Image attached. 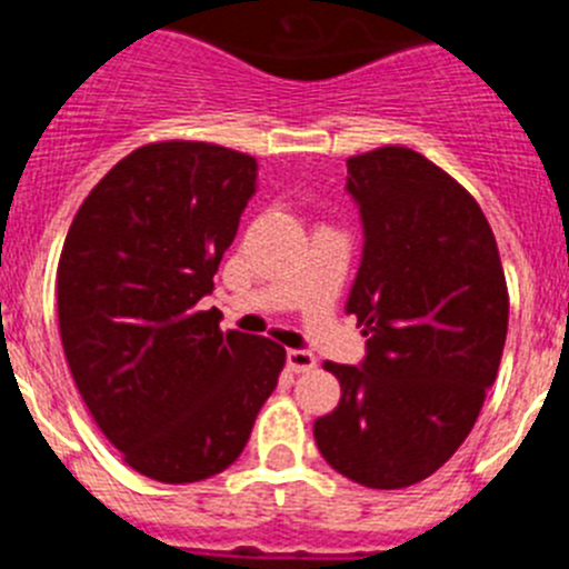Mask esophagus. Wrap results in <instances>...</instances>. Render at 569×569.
I'll return each mask as SVG.
<instances>
[{
    "mask_svg": "<svg viewBox=\"0 0 569 569\" xmlns=\"http://www.w3.org/2000/svg\"><path fill=\"white\" fill-rule=\"evenodd\" d=\"M286 366H289V371H295V373L315 371V368H317V357L311 355V351L289 348V351H286Z\"/></svg>",
    "mask_w": 569,
    "mask_h": 569,
    "instance_id": "esophagus-1",
    "label": "esophagus"
}]
</instances>
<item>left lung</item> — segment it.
<instances>
[{
    "mask_svg": "<svg viewBox=\"0 0 569 569\" xmlns=\"http://www.w3.org/2000/svg\"><path fill=\"white\" fill-rule=\"evenodd\" d=\"M366 247L346 311L362 366L326 362L340 402L315 422L322 459L373 490L442 468L485 406L508 337V283L468 189L408 147L348 158Z\"/></svg>",
    "mask_w": 569,
    "mask_h": 569,
    "instance_id": "obj_1",
    "label": "left lung"
}]
</instances>
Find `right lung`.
Instances as JSON below:
<instances>
[{"mask_svg": "<svg viewBox=\"0 0 569 569\" xmlns=\"http://www.w3.org/2000/svg\"><path fill=\"white\" fill-rule=\"evenodd\" d=\"M258 161L207 141H156L84 198L56 272L59 335L87 411L156 482H201L247 448L286 348L201 311Z\"/></svg>", "mask_w": 569, "mask_h": 569, "instance_id": "add662e5", "label": "right lung"}]
</instances>
